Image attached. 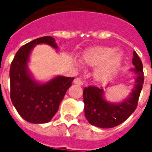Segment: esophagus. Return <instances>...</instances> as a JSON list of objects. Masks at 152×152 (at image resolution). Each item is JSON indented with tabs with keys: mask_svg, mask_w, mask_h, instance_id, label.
Here are the masks:
<instances>
[{
	"mask_svg": "<svg viewBox=\"0 0 152 152\" xmlns=\"http://www.w3.org/2000/svg\"><path fill=\"white\" fill-rule=\"evenodd\" d=\"M73 83L75 84H77V85H80V86H82L83 85V82L81 79L80 78H76L75 80H73Z\"/></svg>",
	"mask_w": 152,
	"mask_h": 152,
	"instance_id": "obj_1",
	"label": "esophagus"
}]
</instances>
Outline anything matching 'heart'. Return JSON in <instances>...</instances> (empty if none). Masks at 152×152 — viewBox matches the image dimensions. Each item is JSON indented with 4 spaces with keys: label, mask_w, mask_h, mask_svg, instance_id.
Masks as SVG:
<instances>
[{
    "label": "heart",
    "mask_w": 152,
    "mask_h": 152,
    "mask_svg": "<svg viewBox=\"0 0 152 152\" xmlns=\"http://www.w3.org/2000/svg\"><path fill=\"white\" fill-rule=\"evenodd\" d=\"M123 61V55L115 49L107 47H94L84 51L83 63L91 67H97L94 78L99 83H106L112 80L118 72Z\"/></svg>",
    "instance_id": "b5f03b06"
}]
</instances>
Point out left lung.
Returning <instances> with one entry per match:
<instances>
[{
  "label": "left lung",
  "mask_w": 152,
  "mask_h": 152,
  "mask_svg": "<svg viewBox=\"0 0 152 152\" xmlns=\"http://www.w3.org/2000/svg\"><path fill=\"white\" fill-rule=\"evenodd\" d=\"M131 71L136 74L132 93L126 99L118 104L107 102L104 98V91L97 87H85L83 90L85 117L89 123L100 128H112L119 125L129 118L135 111L144 83L143 65L140 58L134 51Z\"/></svg>",
  "instance_id": "left-lung-1"
}]
</instances>
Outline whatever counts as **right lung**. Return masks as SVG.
Segmentation results:
<instances>
[{
	"instance_id": "add662e5",
	"label": "right lung",
	"mask_w": 152,
	"mask_h": 152,
	"mask_svg": "<svg viewBox=\"0 0 152 152\" xmlns=\"http://www.w3.org/2000/svg\"><path fill=\"white\" fill-rule=\"evenodd\" d=\"M47 44L58 49L55 40L47 36L23 45L17 51L10 67V96L18 114L31 123H46L52 119L74 77L58 76L45 83L33 80L27 63L33 48Z\"/></svg>"
}]
</instances>
